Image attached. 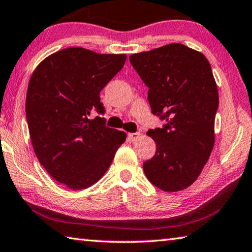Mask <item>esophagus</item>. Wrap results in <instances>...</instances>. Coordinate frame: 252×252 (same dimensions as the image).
Masks as SVG:
<instances>
[{
	"mask_svg": "<svg viewBox=\"0 0 252 252\" xmlns=\"http://www.w3.org/2000/svg\"><path fill=\"white\" fill-rule=\"evenodd\" d=\"M127 137H129L130 140H137V139H139V137H140V132H134V133H129L127 134Z\"/></svg>",
	"mask_w": 252,
	"mask_h": 252,
	"instance_id": "1",
	"label": "esophagus"
}]
</instances>
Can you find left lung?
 Wrapping results in <instances>:
<instances>
[{
	"label": "left lung",
	"mask_w": 252,
	"mask_h": 252,
	"mask_svg": "<svg viewBox=\"0 0 252 252\" xmlns=\"http://www.w3.org/2000/svg\"><path fill=\"white\" fill-rule=\"evenodd\" d=\"M130 63L149 87L151 112L166 120L148 130L156 154L143 162L149 182L163 191L187 189L212 153L219 93L212 68L203 54L182 43L133 54Z\"/></svg>",
	"instance_id": "8db88e82"
}]
</instances>
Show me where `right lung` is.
<instances>
[{
	"mask_svg": "<svg viewBox=\"0 0 252 252\" xmlns=\"http://www.w3.org/2000/svg\"><path fill=\"white\" fill-rule=\"evenodd\" d=\"M125 54H97L81 47L48 56L31 75L27 122L34 154L56 181L79 190L109 169L123 131L105 126L99 92L122 69Z\"/></svg>",
	"mask_w": 252,
	"mask_h": 252,
	"instance_id": "1",
	"label": "right lung"
}]
</instances>
